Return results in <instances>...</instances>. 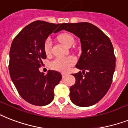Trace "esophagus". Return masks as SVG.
<instances>
[{
    "label": "esophagus",
    "mask_w": 128,
    "mask_h": 128,
    "mask_svg": "<svg viewBox=\"0 0 128 128\" xmlns=\"http://www.w3.org/2000/svg\"><path fill=\"white\" fill-rule=\"evenodd\" d=\"M62 78H64L65 77L67 76V74H65V73H62Z\"/></svg>",
    "instance_id": "1"
}]
</instances>
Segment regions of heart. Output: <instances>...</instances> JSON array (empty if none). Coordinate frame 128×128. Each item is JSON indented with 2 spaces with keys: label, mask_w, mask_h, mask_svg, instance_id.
Returning <instances> with one entry per match:
<instances>
[{
  "label": "heart",
  "mask_w": 128,
  "mask_h": 128,
  "mask_svg": "<svg viewBox=\"0 0 128 128\" xmlns=\"http://www.w3.org/2000/svg\"><path fill=\"white\" fill-rule=\"evenodd\" d=\"M59 41L63 44L64 46H68L70 44H73L74 39V37L70 34H62L58 37ZM52 46V42L50 37L46 38L44 42V50L46 55H50L51 54ZM76 62V58L73 56H69L66 57H59L55 58L54 60L50 63V67L54 70L61 72H66Z\"/></svg>",
  "instance_id": "obj_1"
}]
</instances>
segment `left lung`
<instances>
[{"label": "left lung", "instance_id": "left-lung-1", "mask_svg": "<svg viewBox=\"0 0 128 128\" xmlns=\"http://www.w3.org/2000/svg\"><path fill=\"white\" fill-rule=\"evenodd\" d=\"M71 32L80 39L82 54L76 67L82 72L72 74L76 84L70 88V100L79 106H90L106 94L116 66L114 48L108 37L88 22L64 23L58 31Z\"/></svg>", "mask_w": 128, "mask_h": 128}]
</instances>
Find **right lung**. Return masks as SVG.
Segmentation results:
<instances>
[{"instance_id":"1","label":"right lung","mask_w":128,"mask_h":128,"mask_svg":"<svg viewBox=\"0 0 128 128\" xmlns=\"http://www.w3.org/2000/svg\"><path fill=\"white\" fill-rule=\"evenodd\" d=\"M59 24L35 21L25 27L14 39L10 50L9 72L18 92L25 100L37 106H45L54 99V89L62 79L60 72L39 71L46 55L44 40Z\"/></svg>"}]
</instances>
